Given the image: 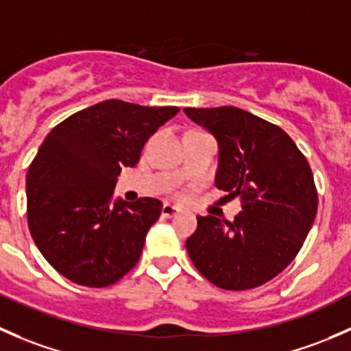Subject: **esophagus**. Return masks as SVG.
<instances>
[{
  "mask_svg": "<svg viewBox=\"0 0 351 351\" xmlns=\"http://www.w3.org/2000/svg\"><path fill=\"white\" fill-rule=\"evenodd\" d=\"M179 213H180V208L169 204V202H165V204L162 206V216H164V218H174V216L179 215Z\"/></svg>",
  "mask_w": 351,
  "mask_h": 351,
  "instance_id": "esophagus-1",
  "label": "esophagus"
}]
</instances>
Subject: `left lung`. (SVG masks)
<instances>
[{
    "instance_id": "obj_1",
    "label": "left lung",
    "mask_w": 351,
    "mask_h": 351,
    "mask_svg": "<svg viewBox=\"0 0 351 351\" xmlns=\"http://www.w3.org/2000/svg\"><path fill=\"white\" fill-rule=\"evenodd\" d=\"M184 113L218 140L216 187L241 202L234 221L197 216L187 254L216 287H258L295 258L316 218L317 191L308 160L282 128L240 108H186Z\"/></svg>"
}]
</instances>
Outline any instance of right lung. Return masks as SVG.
<instances>
[{"mask_svg": "<svg viewBox=\"0 0 351 351\" xmlns=\"http://www.w3.org/2000/svg\"><path fill=\"white\" fill-rule=\"evenodd\" d=\"M177 106L108 99L56 126L27 174V219L47 262L72 282L106 287L138 262L162 202L140 197L111 204L123 167H135L143 145Z\"/></svg>", "mask_w": 351, "mask_h": 351, "instance_id": "right-lung-1", "label": "right lung"}]
</instances>
